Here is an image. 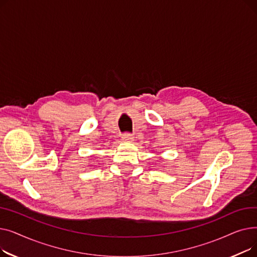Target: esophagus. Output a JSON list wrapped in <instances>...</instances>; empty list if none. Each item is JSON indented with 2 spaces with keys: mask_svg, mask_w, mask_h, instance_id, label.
Returning a JSON list of instances; mask_svg holds the SVG:
<instances>
[{
  "mask_svg": "<svg viewBox=\"0 0 257 257\" xmlns=\"http://www.w3.org/2000/svg\"><path fill=\"white\" fill-rule=\"evenodd\" d=\"M121 139H123V141L126 142V143H132L134 141L133 136H132V134H130V133H125L124 136L121 137Z\"/></svg>",
  "mask_w": 257,
  "mask_h": 257,
  "instance_id": "obj_1",
  "label": "esophagus"
}]
</instances>
